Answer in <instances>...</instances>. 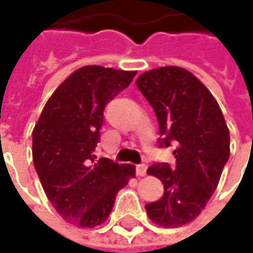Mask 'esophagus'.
<instances>
[{"label": "esophagus", "instance_id": "esophagus-1", "mask_svg": "<svg viewBox=\"0 0 253 253\" xmlns=\"http://www.w3.org/2000/svg\"><path fill=\"white\" fill-rule=\"evenodd\" d=\"M146 169H148V166H146L145 163L138 165V166H136V174H138V176H145V174H146Z\"/></svg>", "mask_w": 253, "mask_h": 253}]
</instances>
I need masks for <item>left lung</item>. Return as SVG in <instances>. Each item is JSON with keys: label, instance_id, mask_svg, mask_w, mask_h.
Returning <instances> with one entry per match:
<instances>
[{"label": "left lung", "instance_id": "8db88e82", "mask_svg": "<svg viewBox=\"0 0 253 253\" xmlns=\"http://www.w3.org/2000/svg\"><path fill=\"white\" fill-rule=\"evenodd\" d=\"M136 85L159 122V148L174 145L176 166L153 163L148 174L162 180L161 200L145 206L162 227H181L204 210L229 158V131L218 102L187 70L168 66L141 74Z\"/></svg>", "mask_w": 253, "mask_h": 253}]
</instances>
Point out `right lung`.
Wrapping results in <instances>:
<instances>
[{"instance_id":"1","label":"right lung","mask_w":253,"mask_h":253,"mask_svg":"<svg viewBox=\"0 0 253 253\" xmlns=\"http://www.w3.org/2000/svg\"><path fill=\"white\" fill-rule=\"evenodd\" d=\"M136 72L85 66L47 100L32 132L34 165L44 193L67 222L92 228L111 214L117 193L135 166L97 159L104 110Z\"/></svg>"}]
</instances>
